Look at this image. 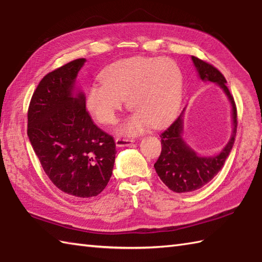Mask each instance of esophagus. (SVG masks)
<instances>
[{
  "label": "esophagus",
  "instance_id": "34e87169",
  "mask_svg": "<svg viewBox=\"0 0 262 262\" xmlns=\"http://www.w3.org/2000/svg\"><path fill=\"white\" fill-rule=\"evenodd\" d=\"M116 146L117 147H124V146H129L134 143V140L133 138H122V137H117L116 140Z\"/></svg>",
  "mask_w": 262,
  "mask_h": 262
}]
</instances>
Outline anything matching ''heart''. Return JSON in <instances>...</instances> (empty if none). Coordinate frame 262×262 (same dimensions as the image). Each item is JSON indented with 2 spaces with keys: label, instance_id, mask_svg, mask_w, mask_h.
Segmentation results:
<instances>
[{
  "label": "heart",
  "instance_id": "1",
  "mask_svg": "<svg viewBox=\"0 0 262 262\" xmlns=\"http://www.w3.org/2000/svg\"><path fill=\"white\" fill-rule=\"evenodd\" d=\"M101 83H94L86 93V105L99 122L115 124L117 113L127 99L135 111L120 133L136 135L151 124L161 127L173 118L182 97V72L173 59L132 57L110 64Z\"/></svg>",
  "mask_w": 262,
  "mask_h": 262
}]
</instances>
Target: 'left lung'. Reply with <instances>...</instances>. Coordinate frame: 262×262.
<instances>
[{
  "instance_id": "obj_1",
  "label": "left lung",
  "mask_w": 262,
  "mask_h": 262,
  "mask_svg": "<svg viewBox=\"0 0 262 262\" xmlns=\"http://www.w3.org/2000/svg\"><path fill=\"white\" fill-rule=\"evenodd\" d=\"M191 58L200 79L217 83L229 97L232 103L233 134L229 143L219 155L198 157L182 140L183 111L185 110L178 116V118L168 127V129H165L160 135L162 151L154 164L160 179L170 190L178 193L198 190L207 185L210 180H213V178L223 168L225 160L232 151L237 127L236 104L229 88L226 86L224 75L215 66L205 60L194 56H191Z\"/></svg>"
}]
</instances>
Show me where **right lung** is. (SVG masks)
<instances>
[{
	"label": "right lung",
	"mask_w": 262,
	"mask_h": 262,
	"mask_svg": "<svg viewBox=\"0 0 262 262\" xmlns=\"http://www.w3.org/2000/svg\"><path fill=\"white\" fill-rule=\"evenodd\" d=\"M79 58L49 72L28 108V137L43 171L59 190L89 198L101 192L113 174L114 137L93 124L83 92L74 94Z\"/></svg>",
	"instance_id": "1"
}]
</instances>
